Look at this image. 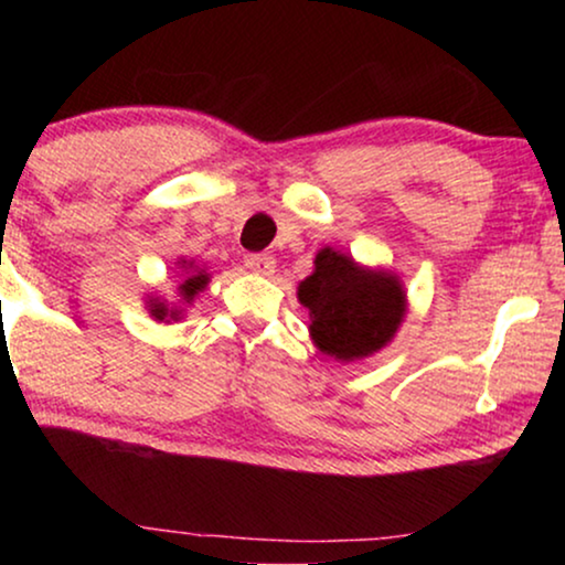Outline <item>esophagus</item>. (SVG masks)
Returning <instances> with one entry per match:
<instances>
[{"label":"esophagus","instance_id":"1","mask_svg":"<svg viewBox=\"0 0 565 565\" xmlns=\"http://www.w3.org/2000/svg\"><path fill=\"white\" fill-rule=\"evenodd\" d=\"M244 265L249 273L262 275V277H269L275 273V259L269 257V254H246Z\"/></svg>","mask_w":565,"mask_h":565}]
</instances>
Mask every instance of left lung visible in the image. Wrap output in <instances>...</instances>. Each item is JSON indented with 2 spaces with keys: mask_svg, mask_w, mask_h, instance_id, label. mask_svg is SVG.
<instances>
[{
  "mask_svg": "<svg viewBox=\"0 0 565 565\" xmlns=\"http://www.w3.org/2000/svg\"><path fill=\"white\" fill-rule=\"evenodd\" d=\"M308 308V334L319 352L337 362L365 360L388 347L406 319L408 300L391 269L360 265L352 254L323 246L313 273L298 282Z\"/></svg>",
  "mask_w": 565,
  "mask_h": 565,
  "instance_id": "left-lung-1",
  "label": "left lung"
}]
</instances>
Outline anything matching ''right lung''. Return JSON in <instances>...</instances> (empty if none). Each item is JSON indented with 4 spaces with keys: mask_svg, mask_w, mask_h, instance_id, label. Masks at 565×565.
Returning <instances> with one entry per match:
<instances>
[{
    "mask_svg": "<svg viewBox=\"0 0 565 565\" xmlns=\"http://www.w3.org/2000/svg\"><path fill=\"white\" fill-rule=\"evenodd\" d=\"M174 267L177 277H180V282H177L174 288L177 303H169L164 296H157V292L146 296V311H149L151 319L159 323L180 321L184 316V308L192 306V300L207 288V282H211V275H207L205 265H198L195 259H177Z\"/></svg>",
    "mask_w": 565,
    "mask_h": 565,
    "instance_id": "right-lung-1",
    "label": "right lung"
}]
</instances>
